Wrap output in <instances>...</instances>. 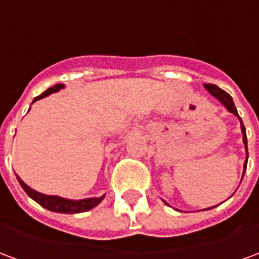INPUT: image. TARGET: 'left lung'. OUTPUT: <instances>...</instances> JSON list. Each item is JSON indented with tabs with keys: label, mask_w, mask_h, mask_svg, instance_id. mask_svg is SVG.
I'll return each mask as SVG.
<instances>
[{
	"label": "left lung",
	"mask_w": 259,
	"mask_h": 259,
	"mask_svg": "<svg viewBox=\"0 0 259 259\" xmlns=\"http://www.w3.org/2000/svg\"><path fill=\"white\" fill-rule=\"evenodd\" d=\"M205 89L209 91V93H211L212 96L215 97L217 100H219V101L222 102L229 112L234 113V115L240 119V122H241V118L239 116L237 109H236V107H234L233 100H232V97L229 96L226 91L222 90V89H219V87L215 84H205ZM241 132H243V141H244L245 151H247V136H245V127H244V124H243V122H241ZM247 158H248V152H247ZM245 168H247V159H245V162H244V172H245Z\"/></svg>",
	"instance_id": "1"
}]
</instances>
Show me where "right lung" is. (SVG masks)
I'll use <instances>...</instances> for the list:
<instances>
[{"label":"right lung","instance_id":"add662e5","mask_svg":"<svg viewBox=\"0 0 259 259\" xmlns=\"http://www.w3.org/2000/svg\"><path fill=\"white\" fill-rule=\"evenodd\" d=\"M62 87H64V84L53 85L51 89H48V90L44 91L42 94L36 97V98L33 100V102L37 101V100H41L44 97L50 96L51 93H55V91H58L59 89H62ZM16 178L19 180L22 189L27 193V195H29L30 198H33L36 202H38L41 206H44L46 209H48V211L59 212V213H80V212H85L89 211V209H91V208L97 206L101 202L102 198H104V195H102L100 198H85V200L72 201L66 200V198H61V197H57V195H46L30 189L29 186L26 185L25 182H22V179H20L19 176H16Z\"/></svg>","mask_w":259,"mask_h":259}]
</instances>
